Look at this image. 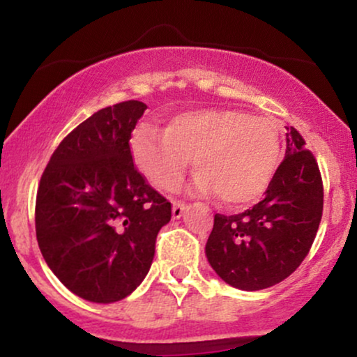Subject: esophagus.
Segmentation results:
<instances>
[{
    "label": "esophagus",
    "mask_w": 357,
    "mask_h": 357,
    "mask_svg": "<svg viewBox=\"0 0 357 357\" xmlns=\"http://www.w3.org/2000/svg\"><path fill=\"white\" fill-rule=\"evenodd\" d=\"M186 204H184L183 202H174L173 203V218H181L183 216V213H184V210H186Z\"/></svg>",
    "instance_id": "1"
}]
</instances>
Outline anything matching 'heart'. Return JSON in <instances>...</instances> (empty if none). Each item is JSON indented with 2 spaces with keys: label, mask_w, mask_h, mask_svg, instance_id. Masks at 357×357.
Masks as SVG:
<instances>
[{
  "label": "heart",
  "mask_w": 357,
  "mask_h": 357,
  "mask_svg": "<svg viewBox=\"0 0 357 357\" xmlns=\"http://www.w3.org/2000/svg\"><path fill=\"white\" fill-rule=\"evenodd\" d=\"M130 153L142 174L159 190H176L191 159L198 186L218 192L228 206H248L268 190L280 162L277 127L238 109H192L167 121L165 132L141 124Z\"/></svg>",
  "instance_id": "obj_1"
}]
</instances>
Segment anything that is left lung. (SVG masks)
<instances>
[{"label": "left lung", "instance_id": "obj_1", "mask_svg": "<svg viewBox=\"0 0 357 357\" xmlns=\"http://www.w3.org/2000/svg\"><path fill=\"white\" fill-rule=\"evenodd\" d=\"M285 158L265 198L238 215L216 213L206 257L227 284L261 290L297 270L322 218L324 186L317 161L296 127H285Z\"/></svg>", "mask_w": 357, "mask_h": 357}]
</instances>
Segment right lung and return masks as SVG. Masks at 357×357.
<instances>
[{"label":"right lung","mask_w":357,"mask_h":357,"mask_svg":"<svg viewBox=\"0 0 357 357\" xmlns=\"http://www.w3.org/2000/svg\"><path fill=\"white\" fill-rule=\"evenodd\" d=\"M147 105L100 109L53 151L36 191L35 230L52 272L85 301H122L144 280L171 203L137 171L130 134Z\"/></svg>","instance_id":"right-lung-1"}]
</instances>
